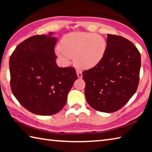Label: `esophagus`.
Masks as SVG:
<instances>
[{"label": "esophagus", "mask_w": 152, "mask_h": 152, "mask_svg": "<svg viewBox=\"0 0 152 152\" xmlns=\"http://www.w3.org/2000/svg\"><path fill=\"white\" fill-rule=\"evenodd\" d=\"M76 74H77V76H78L79 78H82V72L81 70H76Z\"/></svg>", "instance_id": "1"}]
</instances>
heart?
<instances>
[{
    "label": "heart",
    "mask_w": 152,
    "mask_h": 152,
    "mask_svg": "<svg viewBox=\"0 0 152 152\" xmlns=\"http://www.w3.org/2000/svg\"><path fill=\"white\" fill-rule=\"evenodd\" d=\"M56 53L64 62L70 58L80 68H92L101 62L107 50V42L99 34L74 32L66 35L60 43Z\"/></svg>",
    "instance_id": "heart-1"
}]
</instances>
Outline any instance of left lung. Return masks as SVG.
<instances>
[{"mask_svg":"<svg viewBox=\"0 0 152 152\" xmlns=\"http://www.w3.org/2000/svg\"><path fill=\"white\" fill-rule=\"evenodd\" d=\"M141 56L137 48L121 36L108 34L101 62L82 72L86 101L103 113L119 110L137 91Z\"/></svg>","mask_w":152,"mask_h":152,"instance_id":"left-lung-1","label":"left lung"}]
</instances>
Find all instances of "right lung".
I'll return each mask as SVG.
<instances>
[{
	"label": "right lung",
	"mask_w": 152,
	"mask_h": 152,
	"mask_svg": "<svg viewBox=\"0 0 152 152\" xmlns=\"http://www.w3.org/2000/svg\"><path fill=\"white\" fill-rule=\"evenodd\" d=\"M53 33L28 38L18 45L9 59L12 94L27 110L43 116L63 109L78 79L72 67L60 68L56 64L58 39Z\"/></svg>",
	"instance_id": "1"
}]
</instances>
